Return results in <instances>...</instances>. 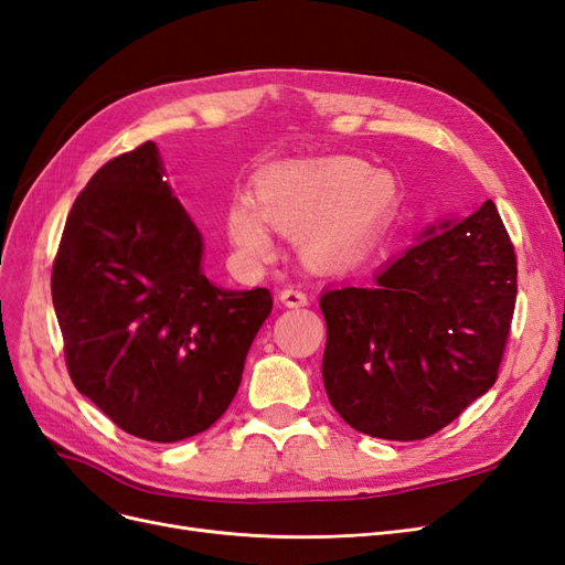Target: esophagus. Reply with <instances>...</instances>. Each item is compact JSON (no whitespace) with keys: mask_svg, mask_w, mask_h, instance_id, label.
<instances>
[{"mask_svg":"<svg viewBox=\"0 0 565 565\" xmlns=\"http://www.w3.org/2000/svg\"><path fill=\"white\" fill-rule=\"evenodd\" d=\"M279 300H281L286 307H305V305L309 302L307 294H305L302 288H298V286H288V288H284L281 294H279Z\"/></svg>","mask_w":565,"mask_h":565,"instance_id":"1","label":"esophagus"}]
</instances>
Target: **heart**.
Wrapping results in <instances>:
<instances>
[{
	"instance_id": "1",
	"label": "heart",
	"mask_w": 565,
	"mask_h": 565,
	"mask_svg": "<svg viewBox=\"0 0 565 565\" xmlns=\"http://www.w3.org/2000/svg\"><path fill=\"white\" fill-rule=\"evenodd\" d=\"M253 194L256 204L236 196L227 211L230 239L253 263L275 253L267 223L288 236L305 234L307 250L323 260L348 258L373 234L392 199L387 175L350 157L271 169Z\"/></svg>"
}]
</instances>
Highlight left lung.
<instances>
[{
  "instance_id": "1",
  "label": "left lung",
  "mask_w": 565,
  "mask_h": 565,
  "mask_svg": "<svg viewBox=\"0 0 565 565\" xmlns=\"http://www.w3.org/2000/svg\"><path fill=\"white\" fill-rule=\"evenodd\" d=\"M516 305V256L493 202L427 227L366 286L323 290V387L344 423L427 439L495 385Z\"/></svg>"
}]
</instances>
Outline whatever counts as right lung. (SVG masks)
Segmentation results:
<instances>
[{"instance_id":"add662e5","label":"right lung","mask_w":565,"mask_h":565,"mask_svg":"<svg viewBox=\"0 0 565 565\" xmlns=\"http://www.w3.org/2000/svg\"><path fill=\"white\" fill-rule=\"evenodd\" d=\"M163 180L152 140L100 167L72 204L51 296L75 387L138 439L209 429L239 390L267 288L227 290Z\"/></svg>"}]
</instances>
